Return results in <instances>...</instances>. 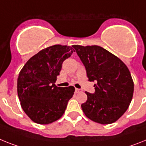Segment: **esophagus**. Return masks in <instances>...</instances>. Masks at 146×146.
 Segmentation results:
<instances>
[{
    "label": "esophagus",
    "instance_id": "34e87169",
    "mask_svg": "<svg viewBox=\"0 0 146 146\" xmlns=\"http://www.w3.org/2000/svg\"><path fill=\"white\" fill-rule=\"evenodd\" d=\"M75 92H76V94H79V93H81V92H82V90H81V89H79V88H76V89H75Z\"/></svg>",
    "mask_w": 146,
    "mask_h": 146
}]
</instances>
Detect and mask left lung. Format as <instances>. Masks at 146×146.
Instances as JSON below:
<instances>
[{
	"label": "left lung",
	"instance_id": "obj_1",
	"mask_svg": "<svg viewBox=\"0 0 146 146\" xmlns=\"http://www.w3.org/2000/svg\"><path fill=\"white\" fill-rule=\"evenodd\" d=\"M86 70L88 81L95 82V92H85L88 100L82 109L88 118L111 124L127 111L133 93V82L127 66L100 46L73 45Z\"/></svg>",
	"mask_w": 146,
	"mask_h": 146
}]
</instances>
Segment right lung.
I'll use <instances>...</instances> for the list:
<instances>
[{"label":"right lung","instance_id":"1","mask_svg":"<svg viewBox=\"0 0 146 146\" xmlns=\"http://www.w3.org/2000/svg\"><path fill=\"white\" fill-rule=\"evenodd\" d=\"M70 46L53 45L29 58L19 73L18 95L26 114L41 125L62 117L75 88L55 84L62 63L73 52Z\"/></svg>","mask_w":146,"mask_h":146}]
</instances>
